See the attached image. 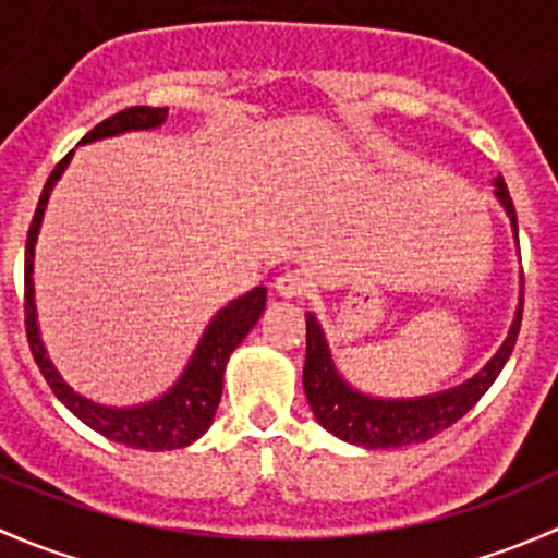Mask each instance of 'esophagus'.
Listing matches in <instances>:
<instances>
[{"label":"esophagus","mask_w":558,"mask_h":558,"mask_svg":"<svg viewBox=\"0 0 558 558\" xmlns=\"http://www.w3.org/2000/svg\"><path fill=\"white\" fill-rule=\"evenodd\" d=\"M275 289H278L280 296L294 300V296H305L307 291H311V280H307L300 269H286V272H280L278 280H275Z\"/></svg>","instance_id":"esophagus-1"}]
</instances>
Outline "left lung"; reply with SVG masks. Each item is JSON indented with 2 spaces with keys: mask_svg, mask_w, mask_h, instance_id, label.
Instances as JSON below:
<instances>
[{
  "mask_svg": "<svg viewBox=\"0 0 558 558\" xmlns=\"http://www.w3.org/2000/svg\"><path fill=\"white\" fill-rule=\"evenodd\" d=\"M497 185L499 202L508 210L510 221H513L515 234H519V218H515L513 199L505 185L502 174L494 180ZM521 313L523 300L515 313L510 335L505 345L499 348L497 356L481 369L472 380L464 386L451 388V391L435 393V397L424 399H373L364 393L353 391L345 380L337 375L335 364H331L329 348L324 342V331L315 324L313 315H307V353H305V369H302V384H305L307 402H311L315 418L326 432L337 435L340 440L353 442V446L364 448H399L413 446V442H426L435 435L446 432L464 413L475 408L477 399L488 391V386L497 380L502 373L505 362L513 353L515 340H519L521 329Z\"/></svg>",
  "mask_w": 558,
  "mask_h": 558,
  "instance_id": "obj_1",
  "label": "left lung"
}]
</instances>
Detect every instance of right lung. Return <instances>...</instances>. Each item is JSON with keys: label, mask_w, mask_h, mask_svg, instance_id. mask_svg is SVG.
I'll return each mask as SVG.
<instances>
[{"label": "right lung", "mask_w": 558, "mask_h": 558, "mask_svg": "<svg viewBox=\"0 0 558 558\" xmlns=\"http://www.w3.org/2000/svg\"><path fill=\"white\" fill-rule=\"evenodd\" d=\"M167 118L165 107H126V110L116 112V116L99 121L81 143H92V140L110 137V134L129 132V129H154L159 126ZM72 150L53 167L48 183H45L43 194H39L35 218L29 223V238H26V253H24V326H26V340H29V351L35 356L39 373L53 388L56 397L75 413L77 418L94 432L107 437L112 442H121L126 448H140V451H172V448H185L207 432L213 424L218 402H221L223 391V369H227L229 356L234 348L243 342V337L251 331L262 315L264 305H267V289L256 286L253 291L240 296V300L229 302L216 318L207 326L205 337H202L199 348H196L194 359L189 362V369L183 373L180 384L165 393L156 402L143 404V408L132 410H116L94 404L92 399L81 397L72 391L53 364L45 356V348L37 335V320H35V289H32V258H35V240L39 221H43L45 202H48L50 189L64 172L66 161H70Z\"/></svg>", "instance_id": "obj_1"}]
</instances>
